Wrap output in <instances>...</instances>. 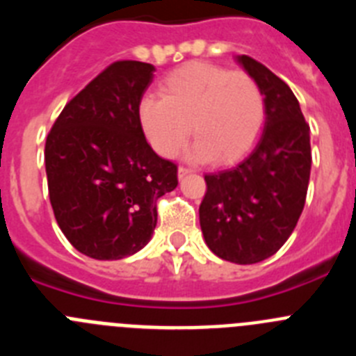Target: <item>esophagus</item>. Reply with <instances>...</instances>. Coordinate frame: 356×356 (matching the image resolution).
I'll use <instances>...</instances> for the list:
<instances>
[{"label": "esophagus", "mask_w": 356, "mask_h": 356, "mask_svg": "<svg viewBox=\"0 0 356 356\" xmlns=\"http://www.w3.org/2000/svg\"><path fill=\"white\" fill-rule=\"evenodd\" d=\"M191 172H193V169L191 168H185V165H180V168H178V176H180V178L191 175Z\"/></svg>", "instance_id": "esophagus-1"}]
</instances>
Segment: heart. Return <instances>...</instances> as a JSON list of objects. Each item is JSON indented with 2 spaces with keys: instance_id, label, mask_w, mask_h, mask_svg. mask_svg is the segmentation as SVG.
<instances>
[{
  "instance_id": "obj_1",
  "label": "heart",
  "mask_w": 356,
  "mask_h": 356,
  "mask_svg": "<svg viewBox=\"0 0 356 356\" xmlns=\"http://www.w3.org/2000/svg\"><path fill=\"white\" fill-rule=\"evenodd\" d=\"M160 96L139 103V121L151 147L171 159L193 134L194 159L217 163L241 159L266 121V97L246 71L188 62L160 81Z\"/></svg>"
}]
</instances>
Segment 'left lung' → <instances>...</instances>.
I'll use <instances>...</instances> for the list:
<instances>
[{
  "instance_id": "8db88e82",
  "label": "left lung",
  "mask_w": 356,
  "mask_h": 356,
  "mask_svg": "<svg viewBox=\"0 0 356 356\" xmlns=\"http://www.w3.org/2000/svg\"><path fill=\"white\" fill-rule=\"evenodd\" d=\"M266 97L259 143L234 168L205 175L200 225L207 246L222 260L269 259L294 232L307 200L312 149L310 127L282 78L248 55L238 56Z\"/></svg>"
}]
</instances>
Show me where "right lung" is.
<instances>
[{"mask_svg": "<svg viewBox=\"0 0 356 356\" xmlns=\"http://www.w3.org/2000/svg\"><path fill=\"white\" fill-rule=\"evenodd\" d=\"M155 67L118 60L64 106L44 162L53 213L80 253L119 260L149 242L156 201L178 185V168L144 137L139 103Z\"/></svg>", "mask_w": 356, "mask_h": 356, "instance_id": "obj_1", "label": "right lung"}]
</instances>
